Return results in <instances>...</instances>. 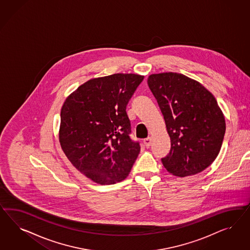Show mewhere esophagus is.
Returning a JSON list of instances; mask_svg holds the SVG:
<instances>
[{"label":"esophagus","instance_id":"obj_1","mask_svg":"<svg viewBox=\"0 0 250 250\" xmlns=\"http://www.w3.org/2000/svg\"><path fill=\"white\" fill-rule=\"evenodd\" d=\"M151 137L150 136H148V137H146V138H145L144 139V144L146 146V147H149L150 146V145H151Z\"/></svg>","mask_w":250,"mask_h":250}]
</instances>
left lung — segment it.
I'll return each mask as SVG.
<instances>
[{"label":"left lung","mask_w":250,"mask_h":250,"mask_svg":"<svg viewBox=\"0 0 250 250\" xmlns=\"http://www.w3.org/2000/svg\"><path fill=\"white\" fill-rule=\"evenodd\" d=\"M147 84L170 137L163 166L179 177L202 172L218 156L226 133L216 100L202 84L179 73L152 74Z\"/></svg>","instance_id":"1"}]
</instances>
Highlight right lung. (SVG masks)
<instances>
[{"label": "right lung", "instance_id": "add662e5", "mask_svg": "<svg viewBox=\"0 0 250 250\" xmlns=\"http://www.w3.org/2000/svg\"><path fill=\"white\" fill-rule=\"evenodd\" d=\"M143 76L113 74L92 79L66 99L60 142L78 170L99 184L125 180L140 152L131 137L129 100Z\"/></svg>", "mask_w": 250, "mask_h": 250}]
</instances>
